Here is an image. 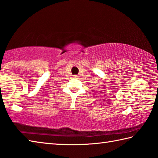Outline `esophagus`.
I'll use <instances>...</instances> for the list:
<instances>
[{"mask_svg":"<svg viewBox=\"0 0 158 158\" xmlns=\"http://www.w3.org/2000/svg\"><path fill=\"white\" fill-rule=\"evenodd\" d=\"M79 76H73V77L74 78H77V77H78Z\"/></svg>","mask_w":158,"mask_h":158,"instance_id":"34e87169","label":"esophagus"}]
</instances>
